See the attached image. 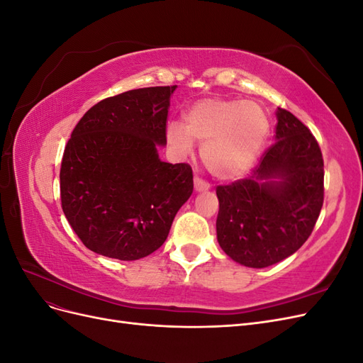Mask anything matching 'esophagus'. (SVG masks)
Listing matches in <instances>:
<instances>
[{
    "instance_id": "esophagus-1",
    "label": "esophagus",
    "mask_w": 363,
    "mask_h": 363,
    "mask_svg": "<svg viewBox=\"0 0 363 363\" xmlns=\"http://www.w3.org/2000/svg\"><path fill=\"white\" fill-rule=\"evenodd\" d=\"M194 186L196 192H204L211 189V184H208L206 180H203L201 177H195L194 179Z\"/></svg>"
}]
</instances>
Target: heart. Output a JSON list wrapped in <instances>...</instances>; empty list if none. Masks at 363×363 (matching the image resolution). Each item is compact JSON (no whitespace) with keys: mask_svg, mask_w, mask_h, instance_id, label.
Listing matches in <instances>:
<instances>
[{"mask_svg":"<svg viewBox=\"0 0 363 363\" xmlns=\"http://www.w3.org/2000/svg\"><path fill=\"white\" fill-rule=\"evenodd\" d=\"M269 121L262 106L228 98H203L186 111L182 123H171L167 139L182 155L203 142L201 160L216 179L242 177L265 144Z\"/></svg>","mask_w":363,"mask_h":363,"instance_id":"heart-1","label":"heart"}]
</instances>
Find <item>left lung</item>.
Here are the masks:
<instances>
[{
  "label": "left lung",
  "mask_w": 363,
  "mask_h": 363,
  "mask_svg": "<svg viewBox=\"0 0 363 363\" xmlns=\"http://www.w3.org/2000/svg\"><path fill=\"white\" fill-rule=\"evenodd\" d=\"M277 142L247 179L216 188L218 242L228 257L265 268L298 250L324 203V160L301 121L277 108Z\"/></svg>",
  "instance_id": "8db88e82"
}]
</instances>
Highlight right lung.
Listing matches in <instances>:
<instances>
[{"mask_svg":"<svg viewBox=\"0 0 363 363\" xmlns=\"http://www.w3.org/2000/svg\"><path fill=\"white\" fill-rule=\"evenodd\" d=\"M177 86L142 87L96 103L72 130L60 168L63 213L98 255L138 260L167 240L194 191L188 163H167L169 96Z\"/></svg>","mask_w":363,"mask_h":363,"instance_id":"right-lung-1","label":"right lung"}]
</instances>
